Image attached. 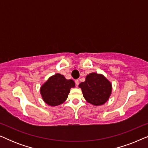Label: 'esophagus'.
Masks as SVG:
<instances>
[{
	"label": "esophagus",
	"instance_id": "obj_1",
	"mask_svg": "<svg viewBox=\"0 0 148 148\" xmlns=\"http://www.w3.org/2000/svg\"><path fill=\"white\" fill-rule=\"evenodd\" d=\"M75 82L76 86H78L79 84V79H76L75 81Z\"/></svg>",
	"mask_w": 148,
	"mask_h": 148
}]
</instances>
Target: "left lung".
<instances>
[{
	"label": "left lung",
	"instance_id": "1",
	"mask_svg": "<svg viewBox=\"0 0 148 148\" xmlns=\"http://www.w3.org/2000/svg\"><path fill=\"white\" fill-rule=\"evenodd\" d=\"M84 98L95 106L104 104L108 100L112 92L110 82L102 75L96 73L86 76V81L79 85Z\"/></svg>",
	"mask_w": 148,
	"mask_h": 148
}]
</instances>
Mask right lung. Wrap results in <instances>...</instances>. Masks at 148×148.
<instances>
[{"label":"right lung","instance_id":"1","mask_svg":"<svg viewBox=\"0 0 148 148\" xmlns=\"http://www.w3.org/2000/svg\"><path fill=\"white\" fill-rule=\"evenodd\" d=\"M75 87L72 79H66L59 73L50 77L40 88L42 98L46 104L51 106L61 104L67 98L70 89Z\"/></svg>","mask_w":148,"mask_h":148}]
</instances>
